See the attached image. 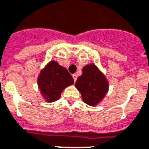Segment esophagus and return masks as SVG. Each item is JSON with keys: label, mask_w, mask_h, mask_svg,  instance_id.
Returning a JSON list of instances; mask_svg holds the SVG:
<instances>
[{"label": "esophagus", "mask_w": 149, "mask_h": 149, "mask_svg": "<svg viewBox=\"0 0 149 149\" xmlns=\"http://www.w3.org/2000/svg\"><path fill=\"white\" fill-rule=\"evenodd\" d=\"M77 78H78V75H77V74H73L74 81H76V80H77Z\"/></svg>", "instance_id": "esophagus-1"}]
</instances>
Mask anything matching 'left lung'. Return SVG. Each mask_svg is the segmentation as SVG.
Returning a JSON list of instances; mask_svg holds the SVG:
<instances>
[{
  "mask_svg": "<svg viewBox=\"0 0 149 149\" xmlns=\"http://www.w3.org/2000/svg\"><path fill=\"white\" fill-rule=\"evenodd\" d=\"M75 87L80 92L84 103L97 106L107 94L109 84L102 71L93 63H89L82 68V74L77 79Z\"/></svg>",
  "mask_w": 149,
  "mask_h": 149,
  "instance_id": "left-lung-1",
  "label": "left lung"
}]
</instances>
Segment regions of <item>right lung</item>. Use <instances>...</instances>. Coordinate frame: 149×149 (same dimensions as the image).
Here are the masks:
<instances>
[{"mask_svg": "<svg viewBox=\"0 0 149 149\" xmlns=\"http://www.w3.org/2000/svg\"><path fill=\"white\" fill-rule=\"evenodd\" d=\"M72 84L73 77L56 60L48 63L38 77V86L41 95L48 103L59 100L63 89Z\"/></svg>", "mask_w": 149, "mask_h": 149, "instance_id": "1", "label": "right lung"}]
</instances>
